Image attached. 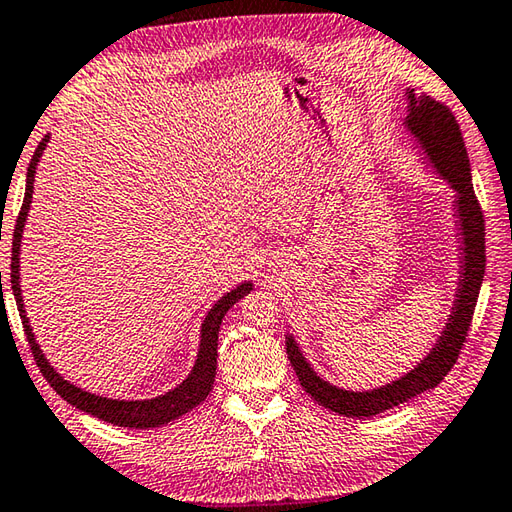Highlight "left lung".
Segmentation results:
<instances>
[{
	"instance_id": "8db88e82",
	"label": "left lung",
	"mask_w": 512,
	"mask_h": 512,
	"mask_svg": "<svg viewBox=\"0 0 512 512\" xmlns=\"http://www.w3.org/2000/svg\"><path fill=\"white\" fill-rule=\"evenodd\" d=\"M408 98V118L406 129L414 140L426 151L432 167L439 176L455 189V209L459 216V236H461V276L455 298V307L448 318L439 341L430 354L417 368L403 374L401 379L392 381L383 388L352 392L336 388V385L323 381L312 365L307 363L303 352L298 350L294 336H287V359L298 376V381L307 394H312L316 403L323 408L339 412L343 417H374V414L390 410L399 403H406L417 394L437 388L443 376L457 363L461 345L466 343L472 314H475L477 296L486 269V227L484 214H481L479 200L472 189L470 160L464 144V136L455 120V115L446 104L432 100L430 95L406 93Z\"/></svg>"
}]
</instances>
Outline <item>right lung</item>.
<instances>
[{"mask_svg": "<svg viewBox=\"0 0 512 512\" xmlns=\"http://www.w3.org/2000/svg\"><path fill=\"white\" fill-rule=\"evenodd\" d=\"M48 144V136L37 144V149L31 158V165H28L26 173V194L22 209H19L15 231H13V258H11V287L15 294V303L19 310V318H22L24 325V334L28 339V345H31L35 363L40 372L44 374V379L51 383V388L60 394V397L75 406L77 410H82L86 414H93L106 423H113V426L120 428H158L165 426V423L182 417L189 410H194L198 403L207 399V394L214 388V379H216V359H218V332H220V323L227 314V310L234 303H238L240 298L247 296L252 292V283H240L236 289L227 292L220 301L211 307L205 323H202L200 330V350H198V359L194 370L182 381L178 388L169 390L167 394H160L156 399H144V401H120V399H106L98 397V394H91L77 385L69 383L64 376L57 374L53 370V365L46 361V356L42 354L40 345L35 343V334L28 325V316L24 310V301H22V287H19V247H22V234H24V225H26V216L28 209H31V200H33V182H35V167L40 162L42 153Z\"/></svg>", "mask_w": 512, "mask_h": 512, "instance_id": "1", "label": "right lung"}]
</instances>
